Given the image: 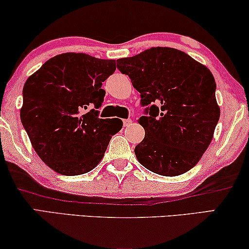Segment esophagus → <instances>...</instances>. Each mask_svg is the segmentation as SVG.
I'll return each instance as SVG.
<instances>
[{
    "instance_id": "obj_1",
    "label": "esophagus",
    "mask_w": 249,
    "mask_h": 249,
    "mask_svg": "<svg viewBox=\"0 0 249 249\" xmlns=\"http://www.w3.org/2000/svg\"><path fill=\"white\" fill-rule=\"evenodd\" d=\"M131 120L130 119H125V120H124V127H129V125L131 124Z\"/></svg>"
}]
</instances>
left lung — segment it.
<instances>
[{"label": "left lung", "mask_w": 249, "mask_h": 249, "mask_svg": "<svg viewBox=\"0 0 249 249\" xmlns=\"http://www.w3.org/2000/svg\"><path fill=\"white\" fill-rule=\"evenodd\" d=\"M146 107L138 124L145 137L136 146L139 163L160 176L194 168L209 147L220 118L211 71L182 51L152 47L117 61Z\"/></svg>", "instance_id": "8db88e82"}]
</instances>
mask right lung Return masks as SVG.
Here are the masks:
<instances>
[{"mask_svg": "<svg viewBox=\"0 0 249 249\" xmlns=\"http://www.w3.org/2000/svg\"><path fill=\"white\" fill-rule=\"evenodd\" d=\"M114 60L63 53L46 61L22 89L21 124L42 161L63 176H79L96 166L120 119H100Z\"/></svg>", "mask_w": 249, "mask_h": 249, "instance_id": "add662e5", "label": "right lung"}]
</instances>
